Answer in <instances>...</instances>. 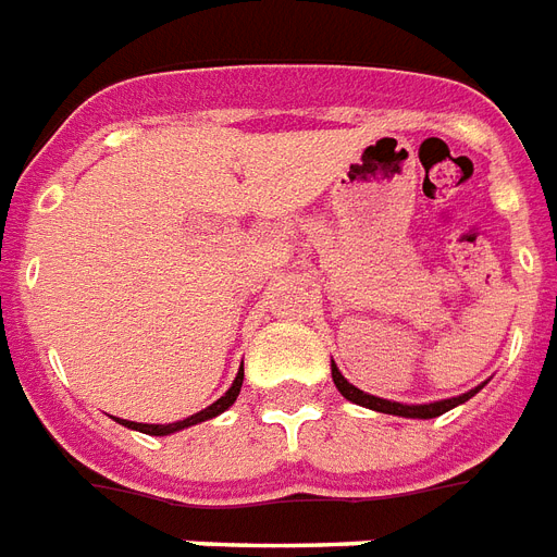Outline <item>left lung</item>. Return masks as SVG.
Listing matches in <instances>:
<instances>
[{"mask_svg":"<svg viewBox=\"0 0 557 557\" xmlns=\"http://www.w3.org/2000/svg\"><path fill=\"white\" fill-rule=\"evenodd\" d=\"M331 374H333V383H336V389H339L348 401L360 407H369V410H377V413H389V416H405V419H436V416L448 413L451 407L463 405L469 401L478 389H484V383L475 386V389H469L463 395H455V398H443V401H428V405H401V401H389V398H377V395H369L357 389L354 383L345 381V374L336 369V362H331Z\"/></svg>","mask_w":557,"mask_h":557,"instance_id":"1","label":"left lung"}]
</instances>
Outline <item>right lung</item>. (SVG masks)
Returning a JSON list of instances; mask_svg holds the SVG:
<instances>
[{
  "label": "right lung",
  "mask_w": 557,
  "mask_h": 557,
  "mask_svg": "<svg viewBox=\"0 0 557 557\" xmlns=\"http://www.w3.org/2000/svg\"><path fill=\"white\" fill-rule=\"evenodd\" d=\"M242 381H245V369H238L233 386H230V389H226V393L218 398L215 405H209L206 410H200V413L188 416V419H180V422H168V425H147V422H129V419H117V422H121L123 428H132V431H141V434L171 436V434H176V431H185V428L200 425V422H206V419H215V416L224 413L226 407L236 405L238 393H242Z\"/></svg>",
  "instance_id": "right-lung-1"
}]
</instances>
